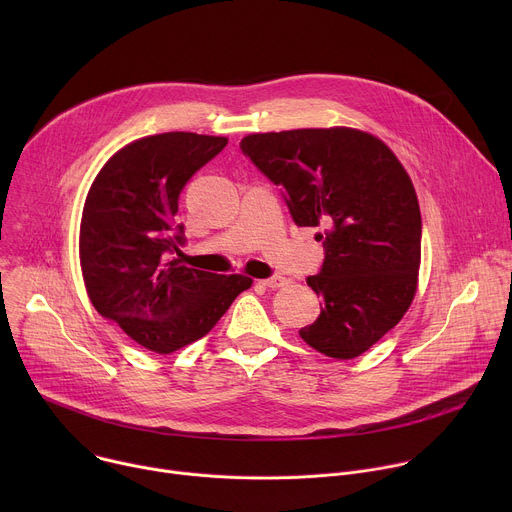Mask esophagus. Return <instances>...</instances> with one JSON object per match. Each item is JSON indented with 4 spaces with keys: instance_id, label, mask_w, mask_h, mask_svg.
<instances>
[{
    "instance_id": "esophagus-1",
    "label": "esophagus",
    "mask_w": 512,
    "mask_h": 512,
    "mask_svg": "<svg viewBox=\"0 0 512 512\" xmlns=\"http://www.w3.org/2000/svg\"><path fill=\"white\" fill-rule=\"evenodd\" d=\"M287 283H289V279L283 277V275H273V277H269V279L263 281V285L269 287V289H277V287H283V285H287Z\"/></svg>"
}]
</instances>
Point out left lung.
Returning a JSON list of instances; mask_svg holds the SVG:
<instances>
[{
  "label": "left lung",
  "mask_w": 512,
  "mask_h": 512,
  "mask_svg": "<svg viewBox=\"0 0 512 512\" xmlns=\"http://www.w3.org/2000/svg\"><path fill=\"white\" fill-rule=\"evenodd\" d=\"M241 150L283 188L296 225L326 229L324 265L308 277L324 308L302 340L338 360L367 352L417 291L421 212L407 170L377 135L340 125L251 133Z\"/></svg>",
  "instance_id": "left-lung-1"
}]
</instances>
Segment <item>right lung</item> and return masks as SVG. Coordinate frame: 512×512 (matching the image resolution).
<instances>
[{"mask_svg": "<svg viewBox=\"0 0 512 512\" xmlns=\"http://www.w3.org/2000/svg\"><path fill=\"white\" fill-rule=\"evenodd\" d=\"M227 143L186 131L139 137L105 162L89 188L79 233L89 300L152 352L170 354L206 336L253 285L247 275H216L174 257L184 243L174 221L178 196Z\"/></svg>", "mask_w": 512, "mask_h": 512, "instance_id": "add662e5", "label": "right lung"}]
</instances>
